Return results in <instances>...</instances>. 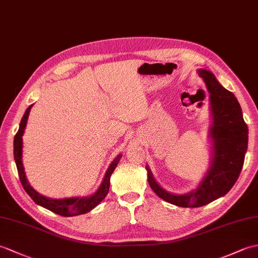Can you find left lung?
Segmentation results:
<instances>
[{
	"instance_id": "1",
	"label": "left lung",
	"mask_w": 258,
	"mask_h": 258,
	"mask_svg": "<svg viewBox=\"0 0 258 258\" xmlns=\"http://www.w3.org/2000/svg\"><path fill=\"white\" fill-rule=\"evenodd\" d=\"M210 93L212 124L208 138L212 142L211 165L205 176L193 190L173 194L158 184L149 166L147 180L154 193L167 203L179 207H200L227 194L239 176L248 145V128L242 108L232 92L220 84L211 71L200 69Z\"/></svg>"
}]
</instances>
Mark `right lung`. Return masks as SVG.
<instances>
[{
	"mask_svg": "<svg viewBox=\"0 0 258 258\" xmlns=\"http://www.w3.org/2000/svg\"><path fill=\"white\" fill-rule=\"evenodd\" d=\"M32 106L33 104L26 108L23 117L21 119L18 133H16L14 138V160H15L16 167H18V172H19V176H20L22 186H23L26 193L31 196V199L34 201L37 205L44 207L46 210L51 211L53 213L58 214V215L61 216H65V217L76 216V215H82V214H85L87 212L92 211L93 208L100 204V203L105 199V196L107 195L108 189H109V179H111V175L114 172L115 167L117 166L120 157H122V154H118L112 161V163L109 164V166L105 172V175H104V178L102 180L100 187L96 189L94 194H92L90 196L69 197V199H59V200L50 199V197H46L44 195L40 194L30 185L24 172L23 162H22V153H23V138H22V136L24 134V130L26 127L27 118H29Z\"/></svg>",
	"mask_w": 258,
	"mask_h": 258,
	"instance_id": "obj_1",
	"label": "right lung"
}]
</instances>
